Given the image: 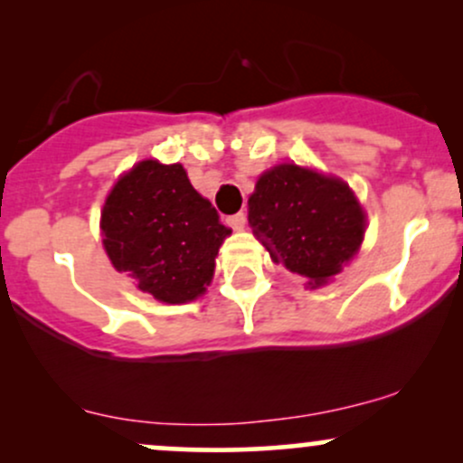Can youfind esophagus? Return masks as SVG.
Wrapping results in <instances>:
<instances>
[{
    "label": "esophagus",
    "mask_w": 463,
    "mask_h": 463,
    "mask_svg": "<svg viewBox=\"0 0 463 463\" xmlns=\"http://www.w3.org/2000/svg\"><path fill=\"white\" fill-rule=\"evenodd\" d=\"M226 224L231 228H235V231H241V228L246 226V213H235V215L226 217Z\"/></svg>",
    "instance_id": "1"
}]
</instances>
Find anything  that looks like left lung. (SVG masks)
I'll return each instance as SVG.
<instances>
[{
	"label": "left lung",
	"mask_w": 463,
	"mask_h": 463,
	"mask_svg": "<svg viewBox=\"0 0 463 463\" xmlns=\"http://www.w3.org/2000/svg\"><path fill=\"white\" fill-rule=\"evenodd\" d=\"M248 222L274 263L324 285L359 252L365 213L344 180L294 163L257 180Z\"/></svg>",
	"instance_id": "1"
}]
</instances>
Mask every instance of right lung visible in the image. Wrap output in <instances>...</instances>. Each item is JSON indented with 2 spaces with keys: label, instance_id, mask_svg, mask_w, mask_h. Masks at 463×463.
<instances>
[{
  "label": "right lung",
  "instance_id": "obj_1",
  "mask_svg": "<svg viewBox=\"0 0 463 463\" xmlns=\"http://www.w3.org/2000/svg\"><path fill=\"white\" fill-rule=\"evenodd\" d=\"M102 241L117 272L167 305L195 300L213 279L231 228L191 187L180 163L141 161L115 183L102 209Z\"/></svg>",
  "mask_w": 463,
  "mask_h": 463
}]
</instances>
